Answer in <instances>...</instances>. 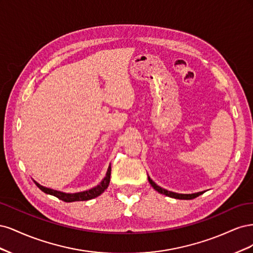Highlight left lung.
<instances>
[{
    "mask_svg": "<svg viewBox=\"0 0 253 253\" xmlns=\"http://www.w3.org/2000/svg\"><path fill=\"white\" fill-rule=\"evenodd\" d=\"M148 179H149V182L151 183V186L154 188L157 192L162 193L166 196H169V197H173V198H177V200H193V198L200 196L201 194H203L204 192H197V193H192V194H181V193H175V192H172V191H168L162 187L157 186L156 183L153 181L151 179L150 176H148Z\"/></svg>",
    "mask_w": 253,
    "mask_h": 253,
    "instance_id": "obj_1",
    "label": "left lung"
}]
</instances>
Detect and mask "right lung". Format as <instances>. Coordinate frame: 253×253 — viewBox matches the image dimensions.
Returning <instances> with one entry per match:
<instances>
[{
	"instance_id": "1",
	"label": "right lung",
	"mask_w": 253,
	"mask_h": 253,
	"mask_svg": "<svg viewBox=\"0 0 253 253\" xmlns=\"http://www.w3.org/2000/svg\"><path fill=\"white\" fill-rule=\"evenodd\" d=\"M110 179H111V165L108 168V171H106L104 178L101 180V182L99 183V185H97L96 187L91 188V189L82 191V192H76V193L61 192V191H57V190H53V189H50V188H46L44 186H41L40 183L37 182L36 180H34V181L37 185V187L39 188L41 191H43L44 193L56 196V197L59 198V200L63 201V202L72 203V202L88 201V200H91V198H95L100 194H102L104 192V190H106V188L109 187Z\"/></svg>"
}]
</instances>
